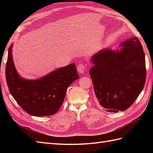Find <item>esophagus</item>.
<instances>
[{
    "mask_svg": "<svg viewBox=\"0 0 153 153\" xmlns=\"http://www.w3.org/2000/svg\"><path fill=\"white\" fill-rule=\"evenodd\" d=\"M85 69H86V68H85V66L84 65V64H80L77 66V71L80 74L84 73L85 71Z\"/></svg>",
    "mask_w": 153,
    "mask_h": 153,
    "instance_id": "1",
    "label": "esophagus"
}]
</instances>
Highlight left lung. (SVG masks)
I'll return each instance as SVG.
<instances>
[{"label":"left lung","mask_w":153,"mask_h":153,"mask_svg":"<svg viewBox=\"0 0 153 153\" xmlns=\"http://www.w3.org/2000/svg\"><path fill=\"white\" fill-rule=\"evenodd\" d=\"M93 55L89 74L97 101L106 112L128 108L142 92L146 78L145 54L137 37Z\"/></svg>","instance_id":"8db88e82"}]
</instances>
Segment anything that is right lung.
<instances>
[{"label":"right lung","instance_id":"add662e5","mask_svg":"<svg viewBox=\"0 0 153 153\" xmlns=\"http://www.w3.org/2000/svg\"><path fill=\"white\" fill-rule=\"evenodd\" d=\"M11 44L8 50L6 78L11 94L23 110L36 117L52 115L61 107L68 87L78 79L75 64L59 68L36 80L18 73L13 62Z\"/></svg>","mask_w":153,"mask_h":153}]
</instances>
